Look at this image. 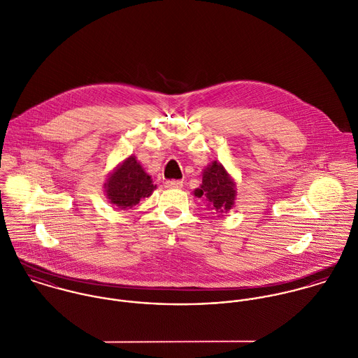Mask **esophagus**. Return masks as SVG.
<instances>
[{
	"instance_id": "obj_1",
	"label": "esophagus",
	"mask_w": 358,
	"mask_h": 358,
	"mask_svg": "<svg viewBox=\"0 0 358 358\" xmlns=\"http://www.w3.org/2000/svg\"><path fill=\"white\" fill-rule=\"evenodd\" d=\"M183 186L182 180H166L165 187L166 189H180Z\"/></svg>"
}]
</instances>
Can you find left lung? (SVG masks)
<instances>
[{
    "mask_svg": "<svg viewBox=\"0 0 358 358\" xmlns=\"http://www.w3.org/2000/svg\"><path fill=\"white\" fill-rule=\"evenodd\" d=\"M196 196L205 197L210 209L224 213L234 205L236 186L220 162H212L203 173L201 189L196 190Z\"/></svg>",
    "mask_w": 358,
    "mask_h": 358,
    "instance_id": "1",
    "label": "left lung"
}]
</instances>
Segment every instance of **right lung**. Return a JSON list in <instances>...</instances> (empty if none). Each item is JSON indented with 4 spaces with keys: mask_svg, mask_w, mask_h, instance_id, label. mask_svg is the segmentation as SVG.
<instances>
[{
    "mask_svg": "<svg viewBox=\"0 0 358 358\" xmlns=\"http://www.w3.org/2000/svg\"><path fill=\"white\" fill-rule=\"evenodd\" d=\"M104 189L111 204L121 209H129L142 199L149 197L155 186L134 155L127 158L107 179Z\"/></svg>",
    "mask_w": 358,
    "mask_h": 358,
    "instance_id": "add662e5",
    "label": "right lung"
}]
</instances>
